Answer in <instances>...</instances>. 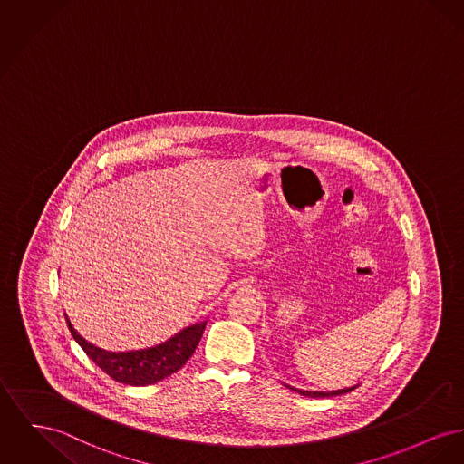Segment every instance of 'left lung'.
Returning <instances> with one entry per match:
<instances>
[{
  "label": "left lung",
  "mask_w": 464,
  "mask_h": 464,
  "mask_svg": "<svg viewBox=\"0 0 464 464\" xmlns=\"http://www.w3.org/2000/svg\"><path fill=\"white\" fill-rule=\"evenodd\" d=\"M285 387H289L291 391H295V392H298L301 396H308V398H331V396H340V394H345V392H351V391H354L357 385H353V387H347V389H338V391H303V389H296V387H291V385H285Z\"/></svg>",
  "instance_id": "obj_1"
}]
</instances>
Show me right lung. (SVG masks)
Listing matches in <instances>:
<instances>
[{
  "mask_svg": "<svg viewBox=\"0 0 464 464\" xmlns=\"http://www.w3.org/2000/svg\"><path fill=\"white\" fill-rule=\"evenodd\" d=\"M66 324L75 338V342L82 347L83 353L89 359L100 366L110 379L126 385H150L163 381L180 370L196 351L207 323L192 324L182 329L179 334L171 336L168 342L160 343L150 349L130 351V353H110L100 349L73 329L72 323L66 317Z\"/></svg>",
  "mask_w": 464,
  "mask_h": 464,
  "instance_id": "1",
  "label": "right lung"
}]
</instances>
